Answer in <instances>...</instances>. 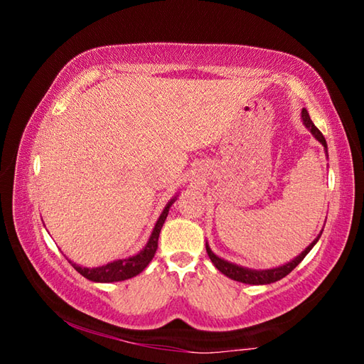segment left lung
Listing matches in <instances>:
<instances>
[{"label": "left lung", "instance_id": "8db88e82", "mask_svg": "<svg viewBox=\"0 0 364 364\" xmlns=\"http://www.w3.org/2000/svg\"><path fill=\"white\" fill-rule=\"evenodd\" d=\"M301 122H304L305 128H308V130L311 132L313 136H315L319 143L323 144L324 147V152L326 156H328V144H326V139L323 136V133L318 130V128L315 127V123L311 122L310 115H308V110L306 109H301ZM323 234V230L319 231V234L316 236L315 241H313L308 247L301 252V254H299L297 257L294 258V260L287 262L284 264H281V267H276V268H269V269H252V268H245V267H241V264H236V263H231L225 260V258H221L218 255H215L212 249L208 247V242H205V249H207V254L208 257H210L212 263L215 264V268H217L220 273H223L225 276H228L230 279H234V281H239V282H244V284H254V286H262V284H271V282H276L284 278V276H287L291 271L297 267V264L304 260V258L306 257L308 252H310L313 247H315V244L319 241V237H321Z\"/></svg>", "mask_w": 364, "mask_h": 364}]
</instances>
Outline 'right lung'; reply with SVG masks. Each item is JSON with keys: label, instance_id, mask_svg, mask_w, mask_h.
I'll list each match as a JSON object with an SVG mask.
<instances>
[{"label": "right lung", "instance_id": "right-lung-1", "mask_svg": "<svg viewBox=\"0 0 364 364\" xmlns=\"http://www.w3.org/2000/svg\"><path fill=\"white\" fill-rule=\"evenodd\" d=\"M176 197H178V194L171 197V199L168 200V204L165 205L162 213H160V217L156 221V225H154V230L151 232L149 239H147L146 245L138 252V254H134V255L128 257V258H120V260H114V262H110L107 264H102V267H96V268L80 267V264L69 260L72 263V267L75 268L78 273L83 276V278L93 281V282L125 281V279L133 278V276L139 274L141 271H143L147 267V264L151 263L154 255H156L160 230H162L165 220H167L170 207L173 205Z\"/></svg>", "mask_w": 364, "mask_h": 364}]
</instances>
